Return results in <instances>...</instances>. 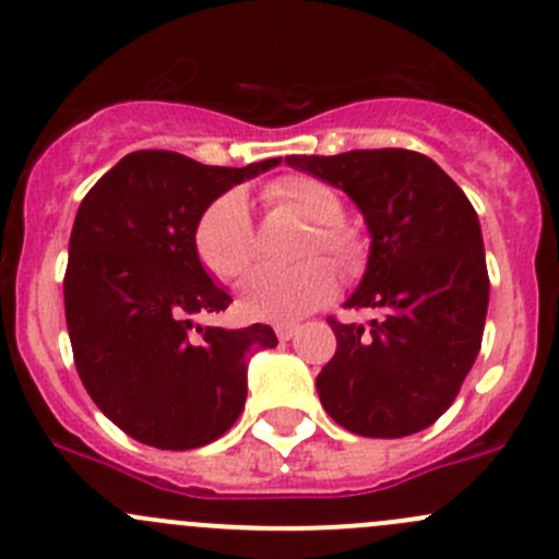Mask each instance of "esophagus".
Segmentation results:
<instances>
[{"mask_svg": "<svg viewBox=\"0 0 559 559\" xmlns=\"http://www.w3.org/2000/svg\"><path fill=\"white\" fill-rule=\"evenodd\" d=\"M275 335H278L281 341H292V337L297 335V324H275Z\"/></svg>", "mask_w": 559, "mask_h": 559, "instance_id": "34e87169", "label": "esophagus"}]
</instances>
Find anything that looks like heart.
<instances>
[{
    "label": "heart",
    "mask_w": 559,
    "mask_h": 559,
    "mask_svg": "<svg viewBox=\"0 0 559 559\" xmlns=\"http://www.w3.org/2000/svg\"><path fill=\"white\" fill-rule=\"evenodd\" d=\"M264 200L311 224L302 238L300 257L326 253L343 273L359 267L362 240L357 229L343 224V200L326 180L313 175H284L264 186ZM202 264L218 281L235 284L257 262V229L238 191L222 194L202 213L194 233ZM337 275L326 259H306L286 270H259L246 281L240 311L259 321H297L332 297Z\"/></svg>",
    "instance_id": "b5f03b06"
}]
</instances>
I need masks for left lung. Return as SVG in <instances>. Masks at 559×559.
Instances as JSON below:
<instances>
[{
  "mask_svg": "<svg viewBox=\"0 0 559 559\" xmlns=\"http://www.w3.org/2000/svg\"><path fill=\"white\" fill-rule=\"evenodd\" d=\"M286 165L346 191L373 238L346 308L379 316L368 326L326 319L337 348L316 376L321 405L357 436H414L454 403L481 348L489 275L476 211L416 151L286 156Z\"/></svg>",
  "mask_w": 559,
  "mask_h": 559,
  "instance_id": "1",
  "label": "left lung"
}]
</instances>
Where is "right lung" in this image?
<instances>
[{
	"label": "right lung",
	"instance_id": "right-lung-1",
	"mask_svg": "<svg viewBox=\"0 0 559 559\" xmlns=\"http://www.w3.org/2000/svg\"><path fill=\"white\" fill-rule=\"evenodd\" d=\"M278 162L211 167L134 151L78 207L64 273L72 357L97 408L145 447L186 452L222 438L246 405L248 357L278 346L267 324H194L233 302L197 257L202 213Z\"/></svg>",
	"mask_w": 559,
	"mask_h": 559
}]
</instances>
